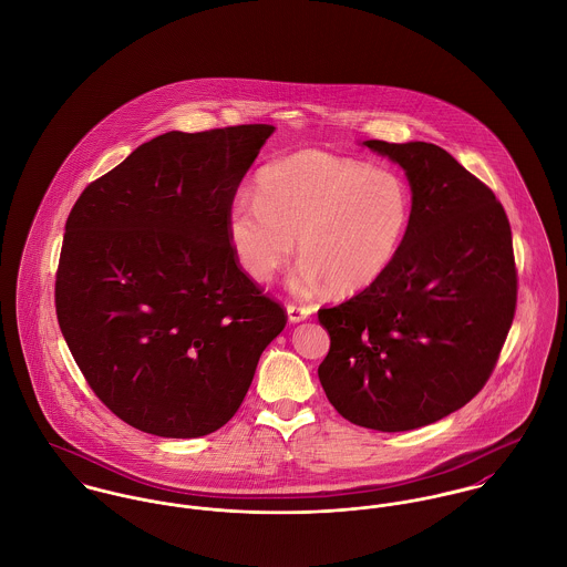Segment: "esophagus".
I'll list each match as a JSON object with an SVG mask.
<instances>
[{"instance_id": "obj_1", "label": "esophagus", "mask_w": 567, "mask_h": 567, "mask_svg": "<svg viewBox=\"0 0 567 567\" xmlns=\"http://www.w3.org/2000/svg\"><path fill=\"white\" fill-rule=\"evenodd\" d=\"M315 310L310 306H301V303H288V319L292 323H299V321H306Z\"/></svg>"}]
</instances>
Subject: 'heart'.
I'll use <instances>...</instances> for the list:
<instances>
[{
	"instance_id": "heart-1",
	"label": "heart",
	"mask_w": 567,
	"mask_h": 567,
	"mask_svg": "<svg viewBox=\"0 0 567 567\" xmlns=\"http://www.w3.org/2000/svg\"><path fill=\"white\" fill-rule=\"evenodd\" d=\"M412 220V192L391 169L301 151L266 163L255 176V200L238 196L227 212L236 261L270 281L292 257L303 259L295 288L355 295L395 261Z\"/></svg>"
}]
</instances>
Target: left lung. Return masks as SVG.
<instances>
[{
  "label": "left lung",
  "mask_w": 567,
  "mask_h": 567,
  "mask_svg": "<svg viewBox=\"0 0 567 567\" xmlns=\"http://www.w3.org/2000/svg\"><path fill=\"white\" fill-rule=\"evenodd\" d=\"M405 169L412 220L391 268L321 308L319 380L351 423L404 432L472 402L491 378L517 306L511 225L491 187L434 144L364 142Z\"/></svg>",
  "instance_id": "obj_1"
}]
</instances>
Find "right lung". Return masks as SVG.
<instances>
[{"label":"right lung","instance_id":"add662e5","mask_svg":"<svg viewBox=\"0 0 567 567\" xmlns=\"http://www.w3.org/2000/svg\"><path fill=\"white\" fill-rule=\"evenodd\" d=\"M272 131L159 135L89 183L68 216L61 331L97 400L142 432L223 427L286 327L227 238L229 205Z\"/></svg>","mask_w":567,"mask_h":567}]
</instances>
